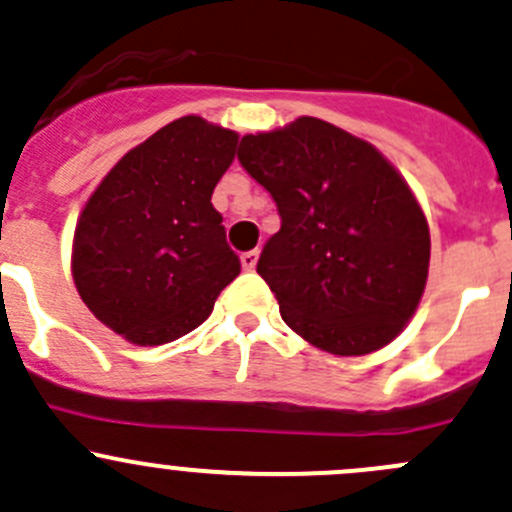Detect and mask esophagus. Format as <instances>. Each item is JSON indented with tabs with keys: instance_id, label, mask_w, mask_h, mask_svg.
<instances>
[{
	"instance_id": "1",
	"label": "esophagus",
	"mask_w": 512,
	"mask_h": 512,
	"mask_svg": "<svg viewBox=\"0 0 512 512\" xmlns=\"http://www.w3.org/2000/svg\"><path fill=\"white\" fill-rule=\"evenodd\" d=\"M240 265H242V270H245V272L255 270V265H257V250L242 252V255H240Z\"/></svg>"
}]
</instances>
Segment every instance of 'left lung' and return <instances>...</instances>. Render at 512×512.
<instances>
[{"instance_id": "left-lung-1", "label": "left lung", "mask_w": 512, "mask_h": 512, "mask_svg": "<svg viewBox=\"0 0 512 512\" xmlns=\"http://www.w3.org/2000/svg\"><path fill=\"white\" fill-rule=\"evenodd\" d=\"M237 160L280 213L257 272L287 327L329 354L386 347L414 317L431 260L406 180L371 143L312 116L245 136Z\"/></svg>"}]
</instances>
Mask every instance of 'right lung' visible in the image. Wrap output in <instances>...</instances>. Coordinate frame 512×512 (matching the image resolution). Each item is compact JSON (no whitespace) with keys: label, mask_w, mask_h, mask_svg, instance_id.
<instances>
[{"label":"right lung","mask_w":512,"mask_h":512,"mask_svg":"<svg viewBox=\"0 0 512 512\" xmlns=\"http://www.w3.org/2000/svg\"><path fill=\"white\" fill-rule=\"evenodd\" d=\"M237 133L183 116L118 160L81 213L71 270L86 307L128 342L168 344L240 275L210 198Z\"/></svg>","instance_id":"1"}]
</instances>
